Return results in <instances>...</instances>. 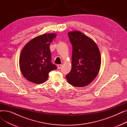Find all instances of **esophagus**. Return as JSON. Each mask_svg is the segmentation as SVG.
<instances>
[{
	"label": "esophagus",
	"mask_w": 127,
	"mask_h": 127,
	"mask_svg": "<svg viewBox=\"0 0 127 127\" xmlns=\"http://www.w3.org/2000/svg\"><path fill=\"white\" fill-rule=\"evenodd\" d=\"M61 67H62V64H59V65H58L57 66L58 69H60L61 68Z\"/></svg>",
	"instance_id": "obj_1"
}]
</instances>
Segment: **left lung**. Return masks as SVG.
Listing matches in <instances>:
<instances>
[{"mask_svg": "<svg viewBox=\"0 0 127 127\" xmlns=\"http://www.w3.org/2000/svg\"><path fill=\"white\" fill-rule=\"evenodd\" d=\"M72 46L71 69L66 76L68 82L75 87L90 84L99 73L100 52L96 43L80 31L68 33Z\"/></svg>", "mask_w": 127, "mask_h": 127, "instance_id": "obj_1", "label": "left lung"}]
</instances>
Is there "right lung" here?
Segmentation results:
<instances>
[{
  "label": "right lung",
  "instance_id": "1",
  "mask_svg": "<svg viewBox=\"0 0 127 127\" xmlns=\"http://www.w3.org/2000/svg\"><path fill=\"white\" fill-rule=\"evenodd\" d=\"M57 36L55 33L39 35L32 39L24 47L19 56V67L23 76L35 84L45 82L49 73L57 69L51 63L49 46Z\"/></svg>",
  "mask_w": 127,
  "mask_h": 127
}]
</instances>
